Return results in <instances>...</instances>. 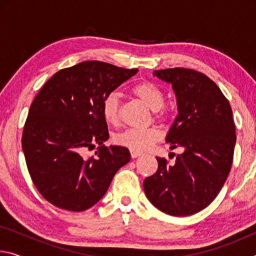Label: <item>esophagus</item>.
Masks as SVG:
<instances>
[{
  "instance_id": "esophagus-1",
  "label": "esophagus",
  "mask_w": 256,
  "mask_h": 256,
  "mask_svg": "<svg viewBox=\"0 0 256 256\" xmlns=\"http://www.w3.org/2000/svg\"><path fill=\"white\" fill-rule=\"evenodd\" d=\"M130 154H131L132 158H138V156H141V152H138V151H134V150H130Z\"/></svg>"
}]
</instances>
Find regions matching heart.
Here are the masks:
<instances>
[{
    "instance_id": "1",
    "label": "heart",
    "mask_w": 256,
    "mask_h": 256,
    "mask_svg": "<svg viewBox=\"0 0 256 256\" xmlns=\"http://www.w3.org/2000/svg\"><path fill=\"white\" fill-rule=\"evenodd\" d=\"M132 92L150 110L156 112V118L159 120H167L170 110L164 105V94L157 84H154L151 81L138 82V84L133 86ZM102 112L106 123L110 125L118 124L120 100L118 94L112 92L104 98ZM160 136H162V134L157 128H126L123 132L116 134L114 140L118 146H125L130 150L144 151L156 144Z\"/></svg>"
}]
</instances>
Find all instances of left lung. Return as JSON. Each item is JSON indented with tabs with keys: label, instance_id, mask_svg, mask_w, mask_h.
Wrapping results in <instances>:
<instances>
[{
	"label": "left lung",
	"instance_id": "8db88e82",
	"mask_svg": "<svg viewBox=\"0 0 256 256\" xmlns=\"http://www.w3.org/2000/svg\"><path fill=\"white\" fill-rule=\"evenodd\" d=\"M154 76L172 84L176 94L178 115L166 142L184 152L170 166L156 157L158 170L144 180V193L164 214L190 216L214 200L230 172L236 144L232 110L219 86L201 72L175 68Z\"/></svg>",
	"mask_w": 256,
	"mask_h": 256
}]
</instances>
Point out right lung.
I'll use <instances>...</instances> for the list:
<instances>
[{
    "label": "right lung",
    "instance_id": "1",
    "mask_svg": "<svg viewBox=\"0 0 256 256\" xmlns=\"http://www.w3.org/2000/svg\"><path fill=\"white\" fill-rule=\"evenodd\" d=\"M138 71L86 60L56 72L34 97L22 150L34 186L53 206L76 212L89 209L130 162L126 148L104 144L110 134L102 105ZM96 144V157L84 158L82 152Z\"/></svg>",
    "mask_w": 256,
    "mask_h": 256
}]
</instances>
